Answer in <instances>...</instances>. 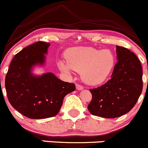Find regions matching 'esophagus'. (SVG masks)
Returning a JSON list of instances; mask_svg holds the SVG:
<instances>
[{"label": "esophagus", "instance_id": "esophagus-1", "mask_svg": "<svg viewBox=\"0 0 148 148\" xmlns=\"http://www.w3.org/2000/svg\"><path fill=\"white\" fill-rule=\"evenodd\" d=\"M76 88H77V90H83V86H82L81 85H80V84H76Z\"/></svg>", "mask_w": 148, "mask_h": 148}]
</instances>
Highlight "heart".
Masks as SVG:
<instances>
[{"label": "heart", "instance_id": "b5f03b06", "mask_svg": "<svg viewBox=\"0 0 148 148\" xmlns=\"http://www.w3.org/2000/svg\"><path fill=\"white\" fill-rule=\"evenodd\" d=\"M68 62H58L60 69L70 74L73 71L80 73L85 83L97 85L103 83L110 75L115 65V57L109 49L93 47H75L67 53Z\"/></svg>", "mask_w": 148, "mask_h": 148}]
</instances>
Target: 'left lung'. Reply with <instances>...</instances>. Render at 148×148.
Segmentation results:
<instances>
[{
    "instance_id": "8db88e82",
    "label": "left lung",
    "mask_w": 148,
    "mask_h": 148,
    "mask_svg": "<svg viewBox=\"0 0 148 148\" xmlns=\"http://www.w3.org/2000/svg\"><path fill=\"white\" fill-rule=\"evenodd\" d=\"M118 62L110 80L98 88L90 89L92 99L88 109L92 115L116 118L130 112L143 90V69L135 54L116 46Z\"/></svg>"
}]
</instances>
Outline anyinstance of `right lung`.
Wrapping results in <instances>:
<instances>
[{
  "mask_svg": "<svg viewBox=\"0 0 148 148\" xmlns=\"http://www.w3.org/2000/svg\"><path fill=\"white\" fill-rule=\"evenodd\" d=\"M50 44L39 41L24 48L13 58L5 79L7 97L11 106L30 119L56 116L64 97L75 90L74 83L58 78L53 73H32V67L43 65Z\"/></svg>",
  "mask_w": 148,
  "mask_h": 148,
  "instance_id": "right-lung-1",
  "label": "right lung"
}]
</instances>
